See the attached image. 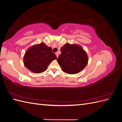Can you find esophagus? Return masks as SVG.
<instances>
[{
    "instance_id": "esophagus-1",
    "label": "esophagus",
    "mask_w": 122,
    "mask_h": 122,
    "mask_svg": "<svg viewBox=\"0 0 122 122\" xmlns=\"http://www.w3.org/2000/svg\"><path fill=\"white\" fill-rule=\"evenodd\" d=\"M55 54H56V57H58V53L57 52H56V53H55Z\"/></svg>"
}]
</instances>
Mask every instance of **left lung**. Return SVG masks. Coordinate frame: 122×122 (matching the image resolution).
<instances>
[{
	"label": "left lung",
	"instance_id": "obj_1",
	"mask_svg": "<svg viewBox=\"0 0 122 122\" xmlns=\"http://www.w3.org/2000/svg\"><path fill=\"white\" fill-rule=\"evenodd\" d=\"M57 60L62 71L69 74H77L86 67L88 58L83 48L77 44L66 43L61 47Z\"/></svg>",
	"mask_w": 122,
	"mask_h": 122
}]
</instances>
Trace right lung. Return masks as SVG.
Listing matches in <instances>:
<instances>
[{
    "mask_svg": "<svg viewBox=\"0 0 122 122\" xmlns=\"http://www.w3.org/2000/svg\"><path fill=\"white\" fill-rule=\"evenodd\" d=\"M57 59L52 48L41 43L31 47L26 51L23 63L27 69L34 73H41L46 70L48 65Z\"/></svg>",
    "mask_w": 122,
    "mask_h": 122,
    "instance_id": "add662e5",
    "label": "right lung"
}]
</instances>
